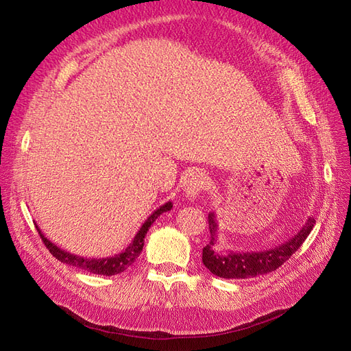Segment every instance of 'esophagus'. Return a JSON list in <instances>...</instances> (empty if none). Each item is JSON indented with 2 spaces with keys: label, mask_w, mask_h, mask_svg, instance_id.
<instances>
[{
  "label": "esophagus",
  "mask_w": 351,
  "mask_h": 351,
  "mask_svg": "<svg viewBox=\"0 0 351 351\" xmlns=\"http://www.w3.org/2000/svg\"><path fill=\"white\" fill-rule=\"evenodd\" d=\"M209 186L208 182V177L204 173H192L187 180H186V184H184V190H186V196L190 200H195L196 197H199V195L206 190Z\"/></svg>",
  "instance_id": "obj_1"
}]
</instances>
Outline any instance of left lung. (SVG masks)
<instances>
[{
	"instance_id": "left-lung-1",
	"label": "left lung",
	"mask_w": 351,
	"mask_h": 351,
	"mask_svg": "<svg viewBox=\"0 0 351 351\" xmlns=\"http://www.w3.org/2000/svg\"><path fill=\"white\" fill-rule=\"evenodd\" d=\"M208 224L210 231V240L204 247V252H202V262L217 277L228 280H244L278 269L285 261L290 259L293 253L300 249L307 236L313 230L315 219H307L303 228L289 241L272 249L259 252H217L215 244L218 243V224L214 212H209Z\"/></svg>"
}]
</instances>
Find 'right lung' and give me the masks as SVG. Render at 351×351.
<instances>
[{"label":"right lung","instance_id":"1","mask_svg":"<svg viewBox=\"0 0 351 351\" xmlns=\"http://www.w3.org/2000/svg\"><path fill=\"white\" fill-rule=\"evenodd\" d=\"M171 208H173L171 202H167V204H164L162 206H159L156 210H154L152 214L147 217V219L143 222V226L141 227L139 231H137V234L134 236V239L132 240L129 246L125 247V250H123L119 254H114V256H111V258L89 259V258L77 256V254H73L70 252L62 250L61 247L57 246V244L51 243L44 234H42V231L38 228V226H36V228L39 231V236H40L42 241L45 243L47 249L51 252L52 256H56V259L61 261L66 265H71V267L79 268L82 271H86L90 274H98V275H108V277H111V275L124 272L137 258H139V254H141V252L143 249V244H145L146 232L149 231L151 226L154 224L155 219L159 215L164 214V212H167V210H171Z\"/></svg>","mask_w":351,"mask_h":351}]
</instances>
